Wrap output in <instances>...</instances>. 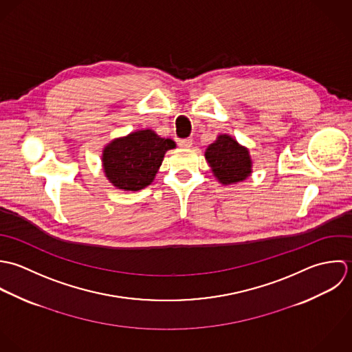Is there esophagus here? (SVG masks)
<instances>
[{
  "instance_id": "34e87169",
  "label": "esophagus",
  "mask_w": 352,
  "mask_h": 352,
  "mask_svg": "<svg viewBox=\"0 0 352 352\" xmlns=\"http://www.w3.org/2000/svg\"><path fill=\"white\" fill-rule=\"evenodd\" d=\"M178 144H179L181 148H190L192 144H193V140L192 139H182V140L178 141Z\"/></svg>"
}]
</instances>
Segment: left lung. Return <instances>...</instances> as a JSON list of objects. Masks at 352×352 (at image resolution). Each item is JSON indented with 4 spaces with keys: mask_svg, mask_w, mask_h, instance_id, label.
I'll return each instance as SVG.
<instances>
[{
    "mask_svg": "<svg viewBox=\"0 0 352 352\" xmlns=\"http://www.w3.org/2000/svg\"><path fill=\"white\" fill-rule=\"evenodd\" d=\"M206 159L221 185L242 182L252 174V159L248 148L239 145L228 135H220L208 145Z\"/></svg>",
    "mask_w": 352,
    "mask_h": 352,
    "instance_id": "8db88e82",
    "label": "left lung"
}]
</instances>
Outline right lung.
<instances>
[{
	"instance_id": "1",
	"label": "right lung",
	"mask_w": 352,
	"mask_h": 352,
	"mask_svg": "<svg viewBox=\"0 0 352 352\" xmlns=\"http://www.w3.org/2000/svg\"><path fill=\"white\" fill-rule=\"evenodd\" d=\"M175 148L171 139H162L153 131L132 132L109 142L102 155L107 179L126 192H138L155 179L164 153Z\"/></svg>"
}]
</instances>
